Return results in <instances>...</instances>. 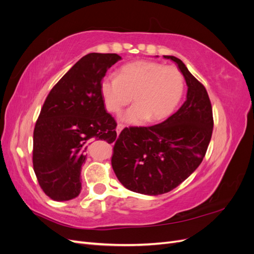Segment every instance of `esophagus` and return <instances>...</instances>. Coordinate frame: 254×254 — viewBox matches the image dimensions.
Here are the masks:
<instances>
[{
    "instance_id": "34e87169",
    "label": "esophagus",
    "mask_w": 254,
    "mask_h": 254,
    "mask_svg": "<svg viewBox=\"0 0 254 254\" xmlns=\"http://www.w3.org/2000/svg\"><path fill=\"white\" fill-rule=\"evenodd\" d=\"M124 127H125V125H123V124H121V123H120V124H118V126H117V132L120 133L122 130L124 129Z\"/></svg>"
}]
</instances>
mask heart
Returning <instances> with one entry per match:
<instances>
[{"label":"heart","instance_id":"b5f03b06","mask_svg":"<svg viewBox=\"0 0 254 254\" xmlns=\"http://www.w3.org/2000/svg\"><path fill=\"white\" fill-rule=\"evenodd\" d=\"M106 109L119 113L132 101L123 120L133 125L168 117L181 101L184 77L178 67L155 61H135L121 67L119 75L107 74L101 81Z\"/></svg>","mask_w":254,"mask_h":254}]
</instances>
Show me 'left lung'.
I'll return each mask as SVG.
<instances>
[{"instance_id": "8db88e82", "label": "left lung", "mask_w": 254, "mask_h": 254, "mask_svg": "<svg viewBox=\"0 0 254 254\" xmlns=\"http://www.w3.org/2000/svg\"><path fill=\"white\" fill-rule=\"evenodd\" d=\"M164 58L175 61L186 78L187 101L160 124L123 129L113 141L111 157L112 168L123 186L152 196L174 190L200 165L214 125L211 101L203 84L180 59Z\"/></svg>"}]
</instances>
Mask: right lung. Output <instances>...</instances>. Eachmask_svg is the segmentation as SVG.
<instances>
[{
  "label": "right lung",
  "mask_w": 254,
  "mask_h": 254,
  "mask_svg": "<svg viewBox=\"0 0 254 254\" xmlns=\"http://www.w3.org/2000/svg\"><path fill=\"white\" fill-rule=\"evenodd\" d=\"M122 57L90 53L53 87L34 129L33 166L40 188L53 200L77 197L84 151L91 140L113 142L117 122L106 111L101 81Z\"/></svg>",
  "instance_id": "obj_1"
}]
</instances>
